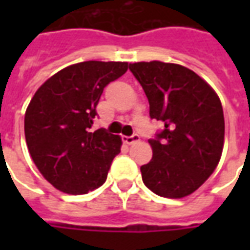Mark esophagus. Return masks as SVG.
<instances>
[{"label":"esophagus","mask_w":250,"mask_h":250,"mask_svg":"<svg viewBox=\"0 0 250 250\" xmlns=\"http://www.w3.org/2000/svg\"><path fill=\"white\" fill-rule=\"evenodd\" d=\"M122 141L125 142V145H132V143H135V142L139 141V135H138V134H134V135L131 136H123Z\"/></svg>","instance_id":"esophagus-1"}]
</instances>
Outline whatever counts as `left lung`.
Returning <instances> with one entry per match:
<instances>
[{"instance_id": "left-lung-1", "label": "left lung", "mask_w": 250, "mask_h": 250, "mask_svg": "<svg viewBox=\"0 0 250 250\" xmlns=\"http://www.w3.org/2000/svg\"><path fill=\"white\" fill-rule=\"evenodd\" d=\"M128 68L148 99L150 118L165 125L148 139L152 159L141 167L143 184L161 197H186L220 162L225 136L220 98L186 66L142 62Z\"/></svg>"}]
</instances>
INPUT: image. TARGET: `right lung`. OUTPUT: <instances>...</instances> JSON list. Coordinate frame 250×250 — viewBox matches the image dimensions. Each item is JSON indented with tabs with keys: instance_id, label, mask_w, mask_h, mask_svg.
<instances>
[{
	"instance_id": "1",
	"label": "right lung",
	"mask_w": 250,
	"mask_h": 250,
	"mask_svg": "<svg viewBox=\"0 0 250 250\" xmlns=\"http://www.w3.org/2000/svg\"><path fill=\"white\" fill-rule=\"evenodd\" d=\"M128 62H83L49 77L25 112V139L44 178L62 193L87 194L100 188L120 136L104 128L91 132L104 87L119 79Z\"/></svg>"
}]
</instances>
